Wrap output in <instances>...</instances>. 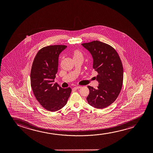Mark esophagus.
Instances as JSON below:
<instances>
[{
	"mask_svg": "<svg viewBox=\"0 0 153 153\" xmlns=\"http://www.w3.org/2000/svg\"><path fill=\"white\" fill-rule=\"evenodd\" d=\"M82 88V87L80 86H76L74 87V89H80V88Z\"/></svg>",
	"mask_w": 153,
	"mask_h": 153,
	"instance_id": "esophagus-1",
	"label": "esophagus"
}]
</instances>
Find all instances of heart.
Returning a JSON list of instances; mask_svg holds the SVG:
<instances>
[{"mask_svg": "<svg viewBox=\"0 0 153 153\" xmlns=\"http://www.w3.org/2000/svg\"><path fill=\"white\" fill-rule=\"evenodd\" d=\"M82 57L83 55L82 53L80 51L78 50H76L73 52V57L74 58H77V57Z\"/></svg>", "mask_w": 153, "mask_h": 153, "instance_id": "obj_1", "label": "heart"}]
</instances>
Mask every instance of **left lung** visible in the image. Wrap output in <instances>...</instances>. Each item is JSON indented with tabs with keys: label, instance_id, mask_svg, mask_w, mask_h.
<instances>
[{
	"label": "left lung",
	"instance_id": "8db88e82",
	"mask_svg": "<svg viewBox=\"0 0 153 153\" xmlns=\"http://www.w3.org/2000/svg\"><path fill=\"white\" fill-rule=\"evenodd\" d=\"M93 58V68L98 74L97 89L88 86V103L97 109H103L117 99L121 90L123 68L121 59L115 49L99 41L82 43Z\"/></svg>",
	"mask_w": 153,
	"mask_h": 153
}]
</instances>
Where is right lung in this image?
<instances>
[{"instance_id": "1", "label": "right lung", "mask_w": 153, "mask_h": 153, "mask_svg": "<svg viewBox=\"0 0 153 153\" xmlns=\"http://www.w3.org/2000/svg\"><path fill=\"white\" fill-rule=\"evenodd\" d=\"M67 48L54 45L41 48L32 65L31 86L36 100L44 108L51 112L58 111L67 103L71 88H62L54 84L58 70L59 55Z\"/></svg>"}]
</instances>
